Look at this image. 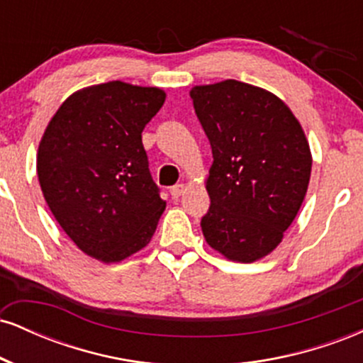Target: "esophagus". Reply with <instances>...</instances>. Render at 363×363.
Wrapping results in <instances>:
<instances>
[{"label":"esophagus","mask_w":363,"mask_h":363,"mask_svg":"<svg viewBox=\"0 0 363 363\" xmlns=\"http://www.w3.org/2000/svg\"><path fill=\"white\" fill-rule=\"evenodd\" d=\"M184 189H186V186L182 184V182H179V184L170 187V194H172V198H179V196L184 193Z\"/></svg>","instance_id":"1"}]
</instances>
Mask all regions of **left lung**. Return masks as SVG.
I'll use <instances>...</instances> for the list:
<instances>
[{
    "label": "left lung",
    "instance_id": "1",
    "mask_svg": "<svg viewBox=\"0 0 363 363\" xmlns=\"http://www.w3.org/2000/svg\"><path fill=\"white\" fill-rule=\"evenodd\" d=\"M191 99L213 153L203 235L232 261L264 257L306 198L312 167L306 135L277 95L247 83L194 86Z\"/></svg>",
    "mask_w": 363,
    "mask_h": 363
}]
</instances>
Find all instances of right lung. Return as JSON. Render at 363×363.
<instances>
[{
	"mask_svg": "<svg viewBox=\"0 0 363 363\" xmlns=\"http://www.w3.org/2000/svg\"><path fill=\"white\" fill-rule=\"evenodd\" d=\"M165 94L109 82L66 99L45 129L37 176L45 203L83 252L116 262L145 247L165 201L141 133Z\"/></svg>",
	"mask_w": 363,
	"mask_h": 363,
	"instance_id": "1",
	"label": "right lung"
}]
</instances>
